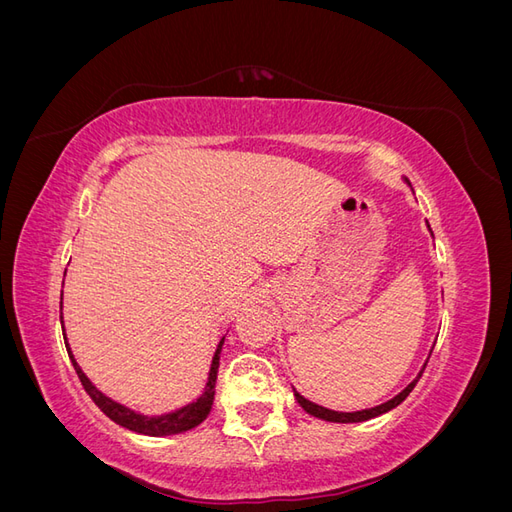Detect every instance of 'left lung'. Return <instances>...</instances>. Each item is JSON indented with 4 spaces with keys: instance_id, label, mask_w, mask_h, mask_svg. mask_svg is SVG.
Wrapping results in <instances>:
<instances>
[{
    "instance_id": "left-lung-1",
    "label": "left lung",
    "mask_w": 512,
    "mask_h": 512,
    "mask_svg": "<svg viewBox=\"0 0 512 512\" xmlns=\"http://www.w3.org/2000/svg\"><path fill=\"white\" fill-rule=\"evenodd\" d=\"M404 181L408 183V179H404ZM408 185H410V183H408ZM410 190H412V188H410ZM427 230H429V235H431L429 224H427ZM431 237H433V235H431ZM431 350H433V348H431ZM431 350H429V354H431ZM429 354H427V361H429ZM427 361L423 363L421 371H418L416 378L406 386L404 391H399L395 397H391L389 401H384V404L374 406V408H365V410H356V412H337V410H329V408H322V406L314 404V401L305 399L301 393H297L294 389H292V393H294V399H297V404H299L307 414H312V416H316V418H322V421H329V423H363V421H369V418H376V416H380V414H386V412H391L393 408H397V406L401 404V401H404V399L412 393V389L416 386L418 378H421V374L425 371Z\"/></svg>"
}]
</instances>
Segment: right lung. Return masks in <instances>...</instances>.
<instances>
[{
  "label": "right lung",
  "instance_id": "1",
  "mask_svg": "<svg viewBox=\"0 0 512 512\" xmlns=\"http://www.w3.org/2000/svg\"><path fill=\"white\" fill-rule=\"evenodd\" d=\"M61 307V305H59ZM59 320H61V331H64V342H66V350H68V356L70 361L76 369V376H79L81 384L85 386L87 395L91 397V401L111 418L113 423L126 427L134 433H141V436H151V438H166V436H177V433H183V431H190L194 427H198L200 423L205 421V418L209 416L211 412V406H213V397H215V380H218V367H220V354H222V346H224V339L226 335L220 339L218 348H215V354L211 359V367H209V378H207V384L203 393H200L196 399H192L190 404H185L173 412H166V414H158V416H149V414H141L136 412L132 408H126L123 404H117V401H113L111 397H106L102 391H98L94 382H91L85 371L81 369V365L76 363L74 354L70 350V344H68V337H66V327H64V312L59 309Z\"/></svg>",
  "mask_w": 512,
  "mask_h": 512
}]
</instances>
